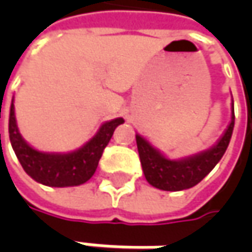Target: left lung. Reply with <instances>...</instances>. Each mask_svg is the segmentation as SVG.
I'll return each instance as SVG.
<instances>
[{"label": "left lung", "instance_id": "left-lung-1", "mask_svg": "<svg viewBox=\"0 0 252 252\" xmlns=\"http://www.w3.org/2000/svg\"><path fill=\"white\" fill-rule=\"evenodd\" d=\"M233 127L234 111L224 134L212 149L179 160H169L150 146V143L136 134V143L144 177L150 185L162 190L175 192L195 187L215 168V165L226 153L233 134Z\"/></svg>", "mask_w": 252, "mask_h": 252}]
</instances>
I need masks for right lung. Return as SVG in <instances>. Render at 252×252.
I'll list each match as a JSON object with an SVG mask.
<instances>
[{"instance_id":"obj_1","label":"right lung","mask_w":252,"mask_h":252,"mask_svg":"<svg viewBox=\"0 0 252 252\" xmlns=\"http://www.w3.org/2000/svg\"><path fill=\"white\" fill-rule=\"evenodd\" d=\"M123 122L122 118H118L103 123L91 140L73 153H42L34 150L22 139L16 126L12 101L9 112V140L25 172L36 182L56 188L75 187L87 182L94 175L113 131Z\"/></svg>"}]
</instances>
